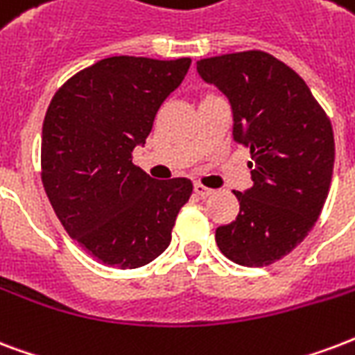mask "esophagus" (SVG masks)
I'll return each mask as SVG.
<instances>
[{"mask_svg":"<svg viewBox=\"0 0 355 355\" xmlns=\"http://www.w3.org/2000/svg\"><path fill=\"white\" fill-rule=\"evenodd\" d=\"M213 193H215L213 189L204 187L202 183H194V194H198L200 198H207V196H211Z\"/></svg>","mask_w":355,"mask_h":355,"instance_id":"1","label":"esophagus"}]
</instances>
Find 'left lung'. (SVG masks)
Masks as SVG:
<instances>
[{
	"label": "left lung",
	"instance_id": "8db88e82",
	"mask_svg": "<svg viewBox=\"0 0 355 355\" xmlns=\"http://www.w3.org/2000/svg\"><path fill=\"white\" fill-rule=\"evenodd\" d=\"M196 71L228 98L232 137L252 153V187L236 193L239 215L218 226L215 241L239 266L277 262L324 207L335 161L331 123L300 74L266 52L207 58Z\"/></svg>",
	"mask_w": 355,
	"mask_h": 355
}]
</instances>
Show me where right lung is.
<instances>
[{"label":"right lung","mask_w":355,"mask_h":355,"mask_svg":"<svg viewBox=\"0 0 355 355\" xmlns=\"http://www.w3.org/2000/svg\"><path fill=\"white\" fill-rule=\"evenodd\" d=\"M189 67V58H106L74 74L48 106L42 185L67 234L106 266L142 268L162 254L193 193L187 178L153 180L130 159Z\"/></svg>","instance_id":"obj_1"}]
</instances>
